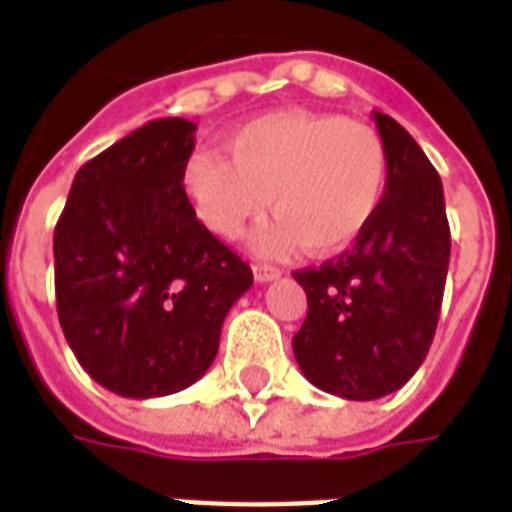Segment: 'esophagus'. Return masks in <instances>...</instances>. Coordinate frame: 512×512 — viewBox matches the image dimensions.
<instances>
[{"label": "esophagus", "mask_w": 512, "mask_h": 512, "mask_svg": "<svg viewBox=\"0 0 512 512\" xmlns=\"http://www.w3.org/2000/svg\"><path fill=\"white\" fill-rule=\"evenodd\" d=\"M282 277V271L274 266H266V263H255V279L257 282H274V279Z\"/></svg>", "instance_id": "1"}]
</instances>
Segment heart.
Returning a JSON list of instances; mask_svg holds the SVG:
<instances>
[{"label":"heart","mask_w":512,"mask_h":512,"mask_svg":"<svg viewBox=\"0 0 512 512\" xmlns=\"http://www.w3.org/2000/svg\"><path fill=\"white\" fill-rule=\"evenodd\" d=\"M224 156L194 153L183 167V191L202 224L224 238L244 233L268 200L279 219L257 235V246L271 255L299 244L315 255L337 252L384 200V139L359 120L274 112L230 131Z\"/></svg>","instance_id":"1"}]
</instances>
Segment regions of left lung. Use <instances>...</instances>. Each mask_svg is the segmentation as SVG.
Here are the masks:
<instances>
[{
    "label": "left lung",
    "instance_id": "8db88e82",
    "mask_svg": "<svg viewBox=\"0 0 512 512\" xmlns=\"http://www.w3.org/2000/svg\"><path fill=\"white\" fill-rule=\"evenodd\" d=\"M373 120L389 161L381 208L351 249L293 274L307 293L296 362L310 384L345 400H376L417 373L450 266L439 172L397 120Z\"/></svg>",
    "mask_w": 512,
    "mask_h": 512
}]
</instances>
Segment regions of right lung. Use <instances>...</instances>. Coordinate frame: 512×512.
Returning <instances> with one entry per match:
<instances>
[{"label":"right lung","instance_id":"1","mask_svg":"<svg viewBox=\"0 0 512 512\" xmlns=\"http://www.w3.org/2000/svg\"><path fill=\"white\" fill-rule=\"evenodd\" d=\"M194 131L164 117L106 147L76 172L54 227L65 340L90 378L134 400L205 376L227 312L252 288V268L183 191Z\"/></svg>","mask_w":512,"mask_h":512}]
</instances>
